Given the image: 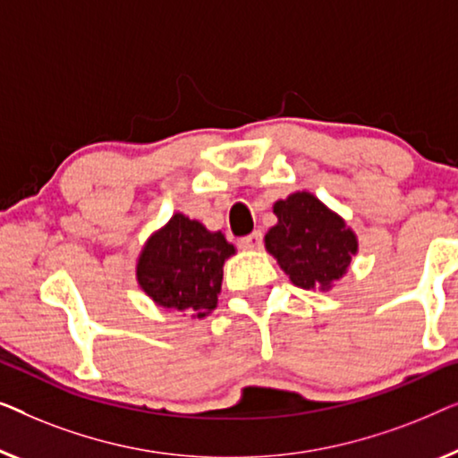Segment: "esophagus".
Listing matches in <instances>:
<instances>
[{
    "mask_svg": "<svg viewBox=\"0 0 458 458\" xmlns=\"http://www.w3.org/2000/svg\"><path fill=\"white\" fill-rule=\"evenodd\" d=\"M261 244H263L261 232H253V234L244 236V238H241V241H238V247H241L242 250H259Z\"/></svg>",
    "mask_w": 458,
    "mask_h": 458,
    "instance_id": "1",
    "label": "esophagus"
}]
</instances>
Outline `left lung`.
<instances>
[{"instance_id":"1","label":"left lung","mask_w":458,"mask_h":458,"mask_svg":"<svg viewBox=\"0 0 458 458\" xmlns=\"http://www.w3.org/2000/svg\"><path fill=\"white\" fill-rule=\"evenodd\" d=\"M278 224L267 230L266 250L294 286L332 291L359 253L355 230L313 192L296 191L274 203Z\"/></svg>"}]
</instances>
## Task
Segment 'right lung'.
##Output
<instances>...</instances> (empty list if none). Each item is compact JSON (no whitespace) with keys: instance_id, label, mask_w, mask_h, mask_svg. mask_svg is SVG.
Returning <instances> with one entry per match:
<instances>
[{"instance_id":"1","label":"right lung","mask_w":458,"mask_h":458,"mask_svg":"<svg viewBox=\"0 0 458 458\" xmlns=\"http://www.w3.org/2000/svg\"><path fill=\"white\" fill-rule=\"evenodd\" d=\"M236 253L222 232L176 211L137 257V282L157 307L203 319L217 307L224 263Z\"/></svg>"}]
</instances>
